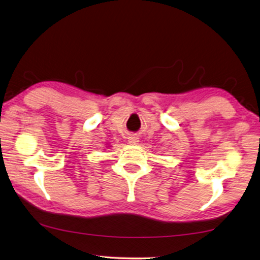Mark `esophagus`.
<instances>
[{"label": "esophagus", "instance_id": "34e87169", "mask_svg": "<svg viewBox=\"0 0 260 260\" xmlns=\"http://www.w3.org/2000/svg\"><path fill=\"white\" fill-rule=\"evenodd\" d=\"M128 143L129 144H133V145H135V144H138L139 143V136L136 135V134H129L128 135Z\"/></svg>", "mask_w": 260, "mask_h": 260}]
</instances>
